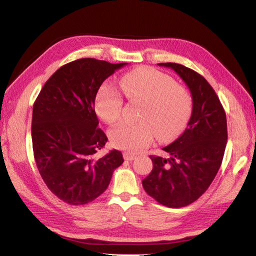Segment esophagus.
I'll list each match as a JSON object with an SVG mask.
<instances>
[{"label": "esophagus", "mask_w": 256, "mask_h": 256, "mask_svg": "<svg viewBox=\"0 0 256 256\" xmlns=\"http://www.w3.org/2000/svg\"><path fill=\"white\" fill-rule=\"evenodd\" d=\"M123 157L125 160H133L136 158V156H135L133 153H130V152H124Z\"/></svg>", "instance_id": "34e87169"}]
</instances>
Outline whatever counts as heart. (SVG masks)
I'll return each instance as SVG.
<instances>
[{"label": "heart", "mask_w": 256, "mask_h": 256, "mask_svg": "<svg viewBox=\"0 0 256 256\" xmlns=\"http://www.w3.org/2000/svg\"><path fill=\"white\" fill-rule=\"evenodd\" d=\"M120 84L132 103L142 104L136 123H118L108 136L118 148L138 152L148 146L154 135L160 142L175 138L186 128L192 111V99L184 86L164 72L142 68L125 74ZM123 99L110 86H102L96 96V112L112 124L121 116Z\"/></svg>", "instance_id": "obj_1"}]
</instances>
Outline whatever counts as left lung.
I'll return each mask as SVG.
<instances>
[{"label":"left lung","mask_w":256,"mask_h":256,"mask_svg":"<svg viewBox=\"0 0 256 256\" xmlns=\"http://www.w3.org/2000/svg\"><path fill=\"white\" fill-rule=\"evenodd\" d=\"M158 64L172 68L188 86L192 112L184 132L162 148L170 156H150L153 170L142 184L157 202L182 208L204 194L219 170L228 140L226 116L216 91L202 76L179 64Z\"/></svg>","instance_id":"left-lung-1"}]
</instances>
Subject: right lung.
<instances>
[{
  "instance_id": "1",
  "label": "right lung",
  "mask_w": 256,
  "mask_h": 256,
  "mask_svg": "<svg viewBox=\"0 0 256 256\" xmlns=\"http://www.w3.org/2000/svg\"><path fill=\"white\" fill-rule=\"evenodd\" d=\"M126 62L81 58L64 64L46 81L32 106V140L36 166L50 192L69 204L94 201L106 192L120 150L98 158L108 138L98 128L96 92Z\"/></svg>"
}]
</instances>
